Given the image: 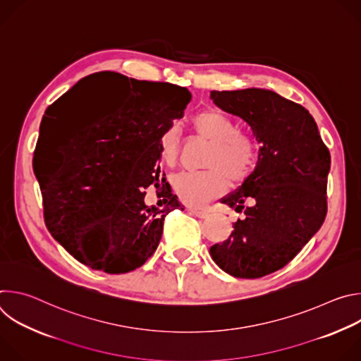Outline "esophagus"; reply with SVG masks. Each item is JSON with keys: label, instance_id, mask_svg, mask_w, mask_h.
Returning <instances> with one entry per match:
<instances>
[{"label": "esophagus", "instance_id": "1", "mask_svg": "<svg viewBox=\"0 0 361 361\" xmlns=\"http://www.w3.org/2000/svg\"><path fill=\"white\" fill-rule=\"evenodd\" d=\"M190 213H191L192 216L198 217V219H205V217L209 216V213H207V212H204V210H197V209H190Z\"/></svg>", "mask_w": 361, "mask_h": 361}]
</instances>
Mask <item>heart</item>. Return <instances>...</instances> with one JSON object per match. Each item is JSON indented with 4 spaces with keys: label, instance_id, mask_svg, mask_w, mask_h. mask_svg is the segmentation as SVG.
Returning a JSON list of instances; mask_svg holds the SVG:
<instances>
[{
    "label": "heart",
    "instance_id": "b5f03b06",
    "mask_svg": "<svg viewBox=\"0 0 361 361\" xmlns=\"http://www.w3.org/2000/svg\"><path fill=\"white\" fill-rule=\"evenodd\" d=\"M197 135L209 140L204 171H181L173 178L177 197L190 207H202L221 195L228 181L240 184L247 180L259 163V144L250 134L235 131L234 121L216 110L198 113L191 120ZM160 157L174 166L180 157L181 135L177 126L166 127L159 138Z\"/></svg>",
    "mask_w": 361,
    "mask_h": 361
}]
</instances>
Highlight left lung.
<instances>
[{
  "label": "left lung",
  "instance_id": "obj_1",
  "mask_svg": "<svg viewBox=\"0 0 361 361\" xmlns=\"http://www.w3.org/2000/svg\"><path fill=\"white\" fill-rule=\"evenodd\" d=\"M212 98L262 145L251 176L221 200L245 217L210 254L230 276L260 279L288 264L324 223L330 151L312 114L274 91H212Z\"/></svg>",
  "mask_w": 361,
  "mask_h": 361
}]
</instances>
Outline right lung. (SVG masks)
I'll return each mask as SVG.
<instances>
[{"label":"right lung","instance_id":"right-lung-1","mask_svg":"<svg viewBox=\"0 0 361 361\" xmlns=\"http://www.w3.org/2000/svg\"><path fill=\"white\" fill-rule=\"evenodd\" d=\"M94 78L117 88L102 91L90 106L66 109L63 99L78 82L51 104L39 135L59 141L47 159L37 152L34 166L51 235L80 263L123 274L149 259L166 216L184 209L170 184L163 209L145 206L142 190L166 183L160 178L159 138L184 116L191 94L185 87L111 71Z\"/></svg>","mask_w":361,"mask_h":361}]
</instances>
